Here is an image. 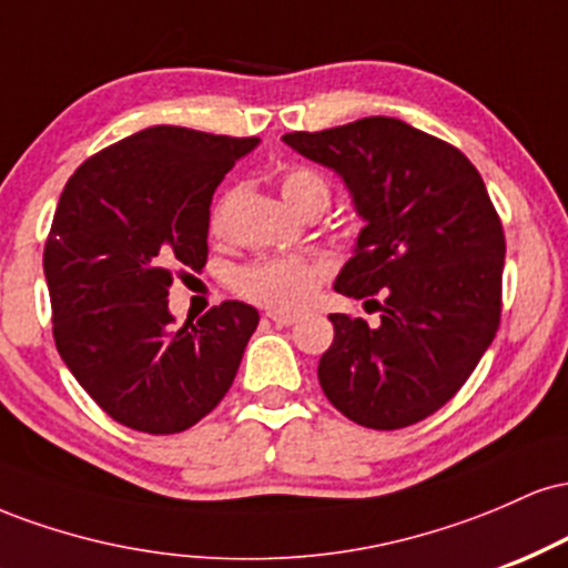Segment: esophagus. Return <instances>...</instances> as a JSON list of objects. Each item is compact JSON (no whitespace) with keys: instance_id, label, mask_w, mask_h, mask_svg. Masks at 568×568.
I'll return each mask as SVG.
<instances>
[{"instance_id":"1","label":"esophagus","mask_w":568,"mask_h":568,"mask_svg":"<svg viewBox=\"0 0 568 568\" xmlns=\"http://www.w3.org/2000/svg\"><path fill=\"white\" fill-rule=\"evenodd\" d=\"M270 317L272 323L275 325H293V323H298V315H285V312H270Z\"/></svg>"}]
</instances>
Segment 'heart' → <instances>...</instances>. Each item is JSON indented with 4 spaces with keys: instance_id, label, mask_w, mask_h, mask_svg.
Returning <instances> with one entry per match:
<instances>
[{
    "instance_id": "heart-1",
    "label": "heart",
    "mask_w": 568,
    "mask_h": 568,
    "mask_svg": "<svg viewBox=\"0 0 568 568\" xmlns=\"http://www.w3.org/2000/svg\"><path fill=\"white\" fill-rule=\"evenodd\" d=\"M280 192L288 200L293 211L304 213L312 205L328 207L331 189L321 173L310 168H296L283 175ZM224 211L213 216V224H221ZM325 277V264L306 256H264L256 262L240 266L234 272V291L247 302L264 306L272 312H296L312 302L317 285Z\"/></svg>"
}]
</instances>
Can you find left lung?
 Segmentation results:
<instances>
[{
  "label": "left lung",
  "instance_id": "1",
  "mask_svg": "<svg viewBox=\"0 0 568 568\" xmlns=\"http://www.w3.org/2000/svg\"><path fill=\"white\" fill-rule=\"evenodd\" d=\"M283 141L334 171L366 221L334 291L382 296L376 328L331 315L323 393L363 427L416 425L459 393L499 328L505 234L484 179L452 143L393 116Z\"/></svg>",
  "mask_w": 568,
  "mask_h": 568
}]
</instances>
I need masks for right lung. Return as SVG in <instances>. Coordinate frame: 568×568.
Wrapping results in <instances>:
<instances>
[{"label": "right lung", "instance_id": "1", "mask_svg": "<svg viewBox=\"0 0 568 568\" xmlns=\"http://www.w3.org/2000/svg\"><path fill=\"white\" fill-rule=\"evenodd\" d=\"M256 146L146 128L84 160L63 186L44 245L55 347L120 425L184 433L232 387L258 312L224 302L175 328L168 291L175 266H205L213 192Z\"/></svg>", "mask_w": 568, "mask_h": 568}]
</instances>
